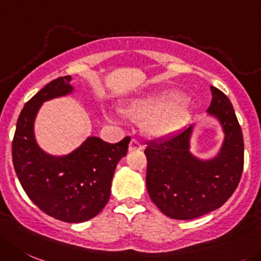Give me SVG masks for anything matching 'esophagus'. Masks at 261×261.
Wrapping results in <instances>:
<instances>
[{
  "instance_id": "34e87169",
  "label": "esophagus",
  "mask_w": 261,
  "mask_h": 261,
  "mask_svg": "<svg viewBox=\"0 0 261 261\" xmlns=\"http://www.w3.org/2000/svg\"><path fill=\"white\" fill-rule=\"evenodd\" d=\"M143 148L142 143L136 140V139H131L130 144H128V149L130 150H140Z\"/></svg>"
}]
</instances>
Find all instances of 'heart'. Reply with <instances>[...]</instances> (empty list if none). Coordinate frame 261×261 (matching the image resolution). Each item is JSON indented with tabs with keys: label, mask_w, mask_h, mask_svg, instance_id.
<instances>
[{
	"label": "heart",
	"mask_w": 261,
	"mask_h": 261,
	"mask_svg": "<svg viewBox=\"0 0 261 261\" xmlns=\"http://www.w3.org/2000/svg\"><path fill=\"white\" fill-rule=\"evenodd\" d=\"M123 112L134 121H144V130L149 136L165 138L182 126L187 103L180 95L161 91L133 99Z\"/></svg>",
	"instance_id": "1"
}]
</instances>
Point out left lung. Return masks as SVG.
<instances>
[{
	"label": "left lung",
	"instance_id": "left-lung-1",
	"mask_svg": "<svg viewBox=\"0 0 261 261\" xmlns=\"http://www.w3.org/2000/svg\"><path fill=\"white\" fill-rule=\"evenodd\" d=\"M208 113L225 133L220 153L199 161L189 153L192 126L147 145V189L153 203L166 216L191 220L223 206L234 193L243 171V136L232 103L211 86Z\"/></svg>",
	"mask_w": 261,
	"mask_h": 261
}]
</instances>
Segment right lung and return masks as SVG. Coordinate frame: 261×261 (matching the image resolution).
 <instances>
[{"label":"right lung","mask_w":261,"mask_h":261,"mask_svg":"<svg viewBox=\"0 0 261 261\" xmlns=\"http://www.w3.org/2000/svg\"><path fill=\"white\" fill-rule=\"evenodd\" d=\"M69 82L70 75L53 80L27 101L13 139V164L24 192L40 210L65 223H82L108 203L114 170L127 154L131 138L109 144L91 136L65 157L42 152L33 135L35 117L43 101L72 91Z\"/></svg>","instance_id":"right-lung-1"}]
</instances>
